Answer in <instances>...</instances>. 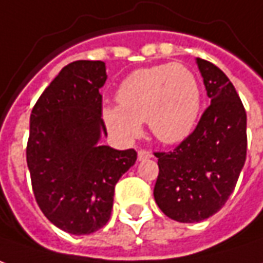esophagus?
<instances>
[{"mask_svg":"<svg viewBox=\"0 0 263 263\" xmlns=\"http://www.w3.org/2000/svg\"><path fill=\"white\" fill-rule=\"evenodd\" d=\"M153 157V153L146 151V149H139L138 151V161H145V160H149Z\"/></svg>","mask_w":263,"mask_h":263,"instance_id":"obj_1","label":"esophagus"}]
</instances>
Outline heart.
<instances>
[{"label": "heart", "instance_id": "obj_1", "mask_svg": "<svg viewBox=\"0 0 263 263\" xmlns=\"http://www.w3.org/2000/svg\"><path fill=\"white\" fill-rule=\"evenodd\" d=\"M119 105H105L102 118L118 138L131 141L146 121L155 138L176 144L190 135L199 119L201 90L183 64H158L131 73L119 85Z\"/></svg>", "mask_w": 263, "mask_h": 263}]
</instances>
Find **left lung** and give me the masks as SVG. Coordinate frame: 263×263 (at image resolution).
Masks as SVG:
<instances>
[{
    "instance_id": "obj_1",
    "label": "left lung",
    "mask_w": 263,
    "mask_h": 263,
    "mask_svg": "<svg viewBox=\"0 0 263 263\" xmlns=\"http://www.w3.org/2000/svg\"><path fill=\"white\" fill-rule=\"evenodd\" d=\"M210 106L196 129L174 151L155 153V203L180 223L217 213L235 190L246 160V112L229 78L213 63L196 59Z\"/></svg>"
}]
</instances>
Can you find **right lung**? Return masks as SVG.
<instances>
[{
  "label": "right lung",
  "instance_id": "right-lung-1",
  "mask_svg": "<svg viewBox=\"0 0 263 263\" xmlns=\"http://www.w3.org/2000/svg\"><path fill=\"white\" fill-rule=\"evenodd\" d=\"M103 62L64 66L30 117L27 165L44 216L71 235H90L110 217L118 180L137 161L135 149L101 145L106 126L102 95Z\"/></svg>",
  "mask_w": 263,
  "mask_h": 263
}]
</instances>
